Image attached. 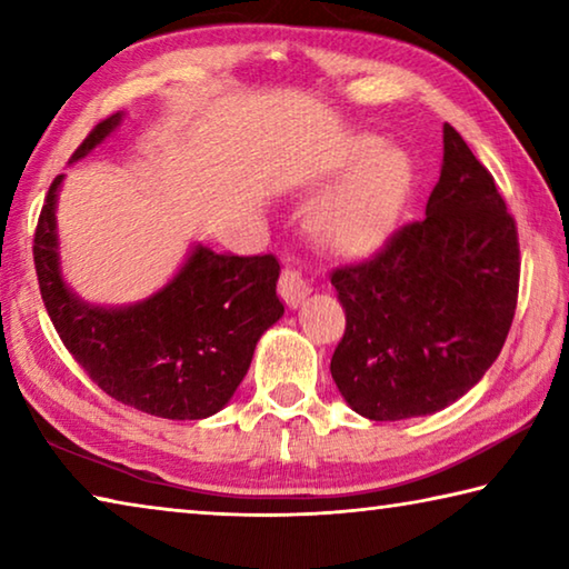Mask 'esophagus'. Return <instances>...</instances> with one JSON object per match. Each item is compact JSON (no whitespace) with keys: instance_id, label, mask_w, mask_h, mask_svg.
<instances>
[{"instance_id":"obj_1","label":"esophagus","mask_w":569,"mask_h":569,"mask_svg":"<svg viewBox=\"0 0 569 569\" xmlns=\"http://www.w3.org/2000/svg\"><path fill=\"white\" fill-rule=\"evenodd\" d=\"M278 293H281L286 306L296 308L308 293H311V286H308L301 271H296V268H283L281 278H278Z\"/></svg>"}]
</instances>
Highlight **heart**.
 Returning a JSON list of instances; mask_svg holds the SVG:
<instances>
[{"label": "heart", "instance_id": "obj_1", "mask_svg": "<svg viewBox=\"0 0 569 569\" xmlns=\"http://www.w3.org/2000/svg\"><path fill=\"white\" fill-rule=\"evenodd\" d=\"M346 186L311 213L313 236L343 256H369L391 236L411 196L413 170L399 150H383L373 134L356 140Z\"/></svg>", "mask_w": 569, "mask_h": 569}]
</instances>
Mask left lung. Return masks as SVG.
I'll return each instance as SVG.
<instances>
[{
	"mask_svg": "<svg viewBox=\"0 0 569 569\" xmlns=\"http://www.w3.org/2000/svg\"><path fill=\"white\" fill-rule=\"evenodd\" d=\"M331 286L346 311L331 377L366 419L435 413L495 363L517 308V223L451 124L427 218L366 261L336 268Z\"/></svg>",
	"mask_w": 569,
	"mask_h": 569,
	"instance_id": "1",
	"label": "left lung"
}]
</instances>
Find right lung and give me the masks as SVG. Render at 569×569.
I'll use <instances>...</instances> for the list:
<instances>
[{
	"label": "right lung",
	"mask_w": 569,
	"mask_h": 569,
	"mask_svg": "<svg viewBox=\"0 0 569 569\" xmlns=\"http://www.w3.org/2000/svg\"><path fill=\"white\" fill-rule=\"evenodd\" d=\"M120 112L92 128L80 160L118 128ZM52 180L34 230V268L64 349L114 401L162 419H206L243 381L256 343L281 319L276 256L213 253L198 246L180 273L142 303L100 308L64 286L57 263Z\"/></svg>",
	"instance_id": "add662e5"
}]
</instances>
